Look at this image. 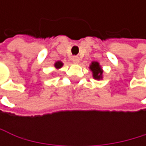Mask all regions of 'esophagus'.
Here are the masks:
<instances>
[{
	"label": "esophagus",
	"instance_id": "1",
	"mask_svg": "<svg viewBox=\"0 0 146 146\" xmlns=\"http://www.w3.org/2000/svg\"><path fill=\"white\" fill-rule=\"evenodd\" d=\"M72 62H74V64H78L80 62V58L77 56H74V57H72Z\"/></svg>",
	"mask_w": 146,
	"mask_h": 146
}]
</instances>
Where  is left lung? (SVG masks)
<instances>
[{"label": "left lung", "mask_w": 146, "mask_h": 146, "mask_svg": "<svg viewBox=\"0 0 146 146\" xmlns=\"http://www.w3.org/2000/svg\"><path fill=\"white\" fill-rule=\"evenodd\" d=\"M90 70L93 72V77L95 80H101L102 78V69L101 67V66L99 65L98 62H92L90 66H89Z\"/></svg>", "instance_id": "obj_1"}]
</instances>
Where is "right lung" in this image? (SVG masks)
<instances>
[{"label": "right lung", "instance_id": "add662e5", "mask_svg": "<svg viewBox=\"0 0 146 146\" xmlns=\"http://www.w3.org/2000/svg\"><path fill=\"white\" fill-rule=\"evenodd\" d=\"M62 66H63V63L61 62V61H57V62L54 64V66H55V68H57V69L61 68V67H62Z\"/></svg>", "mask_w": 146, "mask_h": 146}]
</instances>
